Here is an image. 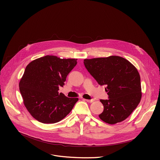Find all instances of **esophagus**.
Wrapping results in <instances>:
<instances>
[{
	"label": "esophagus",
	"mask_w": 160,
	"mask_h": 160,
	"mask_svg": "<svg viewBox=\"0 0 160 160\" xmlns=\"http://www.w3.org/2000/svg\"><path fill=\"white\" fill-rule=\"evenodd\" d=\"M83 100H84V101H86L87 102H92L93 101H94V99H83Z\"/></svg>",
	"instance_id": "obj_1"
}]
</instances>
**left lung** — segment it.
I'll list each match as a JSON object with an SVG mask.
<instances>
[{
  "instance_id": "obj_1",
  "label": "left lung",
  "mask_w": 160,
  "mask_h": 160,
  "mask_svg": "<svg viewBox=\"0 0 160 160\" xmlns=\"http://www.w3.org/2000/svg\"><path fill=\"white\" fill-rule=\"evenodd\" d=\"M84 65L98 83L106 85L108 99H101V120L109 124L125 120L141 101V78L136 68L123 58L112 56L84 59Z\"/></svg>"
}]
</instances>
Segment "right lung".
<instances>
[{"label":"right lung","instance_id":"1","mask_svg":"<svg viewBox=\"0 0 160 160\" xmlns=\"http://www.w3.org/2000/svg\"><path fill=\"white\" fill-rule=\"evenodd\" d=\"M75 59L45 56L29 63L19 87L31 115L43 123H55L66 117L78 101L59 93L68 75L77 65Z\"/></svg>","mask_w":160,"mask_h":160}]
</instances>
